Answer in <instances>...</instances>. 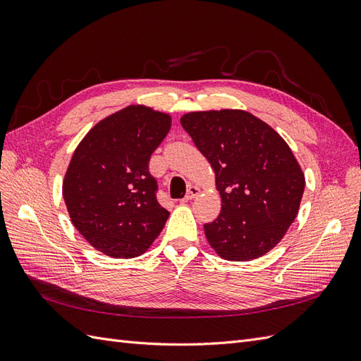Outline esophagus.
<instances>
[{
	"label": "esophagus",
	"mask_w": 361,
	"mask_h": 361,
	"mask_svg": "<svg viewBox=\"0 0 361 361\" xmlns=\"http://www.w3.org/2000/svg\"><path fill=\"white\" fill-rule=\"evenodd\" d=\"M199 194H200V190H199L197 187H194V185H191V187H190L188 191H187V195H185V197L182 199V202H183V203H185V202H190V200L197 197Z\"/></svg>",
	"instance_id": "obj_1"
}]
</instances>
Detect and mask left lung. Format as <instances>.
Returning a JSON list of instances; mask_svg holds the SVG:
<instances>
[{
  "label": "left lung",
  "instance_id": "8db88e82",
  "mask_svg": "<svg viewBox=\"0 0 361 361\" xmlns=\"http://www.w3.org/2000/svg\"><path fill=\"white\" fill-rule=\"evenodd\" d=\"M180 125L211 164L221 212L204 224L215 253L247 262L274 248L297 218L304 173L268 123L244 110L192 111Z\"/></svg>",
  "mask_w": 361,
  "mask_h": 361
}]
</instances>
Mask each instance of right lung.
<instances>
[{
	"label": "right lung",
	"instance_id": "1",
	"mask_svg": "<svg viewBox=\"0 0 361 361\" xmlns=\"http://www.w3.org/2000/svg\"><path fill=\"white\" fill-rule=\"evenodd\" d=\"M171 116L129 105L97 122L76 146L63 179L71 221L94 250L114 259L145 255L170 212L157 200L149 159Z\"/></svg>",
	"mask_w": 361,
	"mask_h": 361
}]
</instances>
